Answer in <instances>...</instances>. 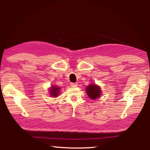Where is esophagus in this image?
Here are the masks:
<instances>
[{
	"label": "esophagus",
	"mask_w": 150,
	"mask_h": 150,
	"mask_svg": "<svg viewBox=\"0 0 150 150\" xmlns=\"http://www.w3.org/2000/svg\"><path fill=\"white\" fill-rule=\"evenodd\" d=\"M70 85H71V87H77V83H71L70 84Z\"/></svg>",
	"instance_id": "1"
}]
</instances>
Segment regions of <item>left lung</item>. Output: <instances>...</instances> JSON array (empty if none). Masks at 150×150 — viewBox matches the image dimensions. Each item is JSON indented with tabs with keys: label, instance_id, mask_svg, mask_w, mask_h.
<instances>
[{
	"label": "left lung",
	"instance_id": "obj_1",
	"mask_svg": "<svg viewBox=\"0 0 150 150\" xmlns=\"http://www.w3.org/2000/svg\"><path fill=\"white\" fill-rule=\"evenodd\" d=\"M86 92L88 96L92 100L97 99L102 95L100 87L95 84H89L86 88Z\"/></svg>",
	"mask_w": 150,
	"mask_h": 150
}]
</instances>
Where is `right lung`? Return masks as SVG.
<instances>
[{
    "label": "right lung",
    "instance_id": "add662e5",
    "mask_svg": "<svg viewBox=\"0 0 150 150\" xmlns=\"http://www.w3.org/2000/svg\"><path fill=\"white\" fill-rule=\"evenodd\" d=\"M60 88L55 85H53L49 88V93L52 97H57L59 96Z\"/></svg>",
    "mask_w": 150,
    "mask_h": 150
}]
</instances>
